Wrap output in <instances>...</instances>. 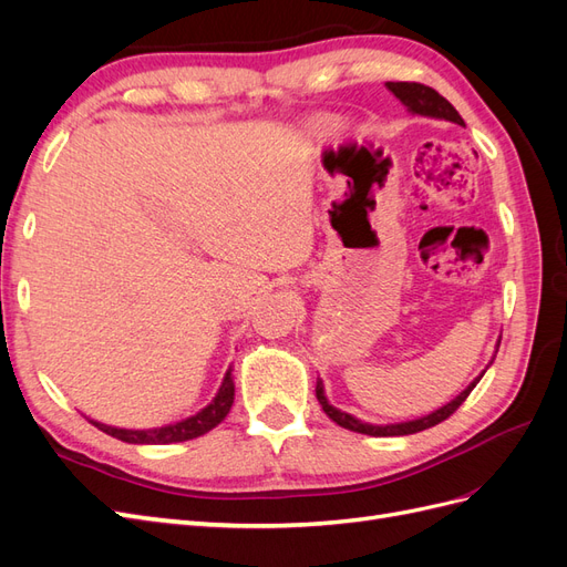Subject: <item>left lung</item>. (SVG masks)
Returning a JSON list of instances; mask_svg holds the SVG:
<instances>
[{
	"instance_id": "obj_1",
	"label": "left lung",
	"mask_w": 567,
	"mask_h": 567,
	"mask_svg": "<svg viewBox=\"0 0 567 567\" xmlns=\"http://www.w3.org/2000/svg\"><path fill=\"white\" fill-rule=\"evenodd\" d=\"M388 90L398 96L402 101V106L411 113V115H419V117H433V120H447V123H454V125H461L466 127V123H463V117L458 115V111L450 104L447 99L440 96L433 87H425V84H419V82H388ZM499 342L502 338L496 340V348L494 352H499ZM496 357V354H494ZM492 357V362H494ZM489 362V364H492ZM487 364V367H489ZM487 371V369H485ZM485 371L477 375V379H473L466 390H461L456 398L452 402H447L444 406L431 411V414L425 416H419V419H411V421H400V423H369V421H362L357 419L352 414H348V411H340L338 406H333L329 402V398H326L323 392V383L317 379V400L321 404V409L326 411V416L333 419L338 425L348 427V431H354V433H362V435H371V437H392V435H414L419 431H425V427H433L437 423H442L444 419H450L454 411L463 404V400L468 398L471 390L480 383V379H483Z\"/></svg>"
}]
</instances>
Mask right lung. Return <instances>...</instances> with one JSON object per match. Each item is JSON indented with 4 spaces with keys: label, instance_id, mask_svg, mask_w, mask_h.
<instances>
[{
    "label": "right lung",
    "instance_id": "1",
    "mask_svg": "<svg viewBox=\"0 0 567 567\" xmlns=\"http://www.w3.org/2000/svg\"><path fill=\"white\" fill-rule=\"evenodd\" d=\"M231 404H234V375H231V367H229L225 379H221L217 394L210 400V404H205L198 414L182 419L177 423H169L163 427H148V431H130V427H115V425L99 423L94 419H90V421L99 427V431H104L106 435L130 442V444H169V442H186V440H194V437L210 433L215 425H219L227 419Z\"/></svg>",
    "mask_w": 567,
    "mask_h": 567
}]
</instances>
